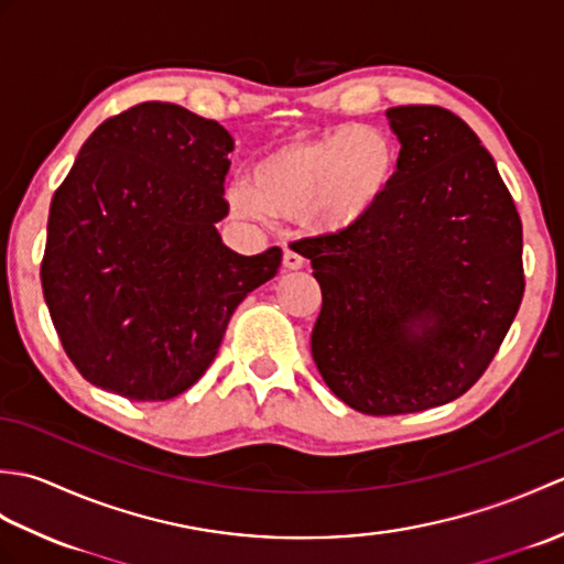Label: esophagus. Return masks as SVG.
Instances as JSON below:
<instances>
[{
  "mask_svg": "<svg viewBox=\"0 0 564 564\" xmlns=\"http://www.w3.org/2000/svg\"><path fill=\"white\" fill-rule=\"evenodd\" d=\"M305 267V259L297 254L295 249H285L283 251V269H289V271H297V269H303Z\"/></svg>",
  "mask_w": 564,
  "mask_h": 564,
  "instance_id": "34e87169",
  "label": "esophagus"
}]
</instances>
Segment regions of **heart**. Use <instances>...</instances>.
<instances>
[{"mask_svg": "<svg viewBox=\"0 0 564 564\" xmlns=\"http://www.w3.org/2000/svg\"><path fill=\"white\" fill-rule=\"evenodd\" d=\"M400 150L373 126H346L279 142L223 191L235 220L267 227L293 218L310 235H344L364 225L392 191Z\"/></svg>", "mask_w": 564, "mask_h": 564, "instance_id": "heart-1", "label": "heart"}]
</instances>
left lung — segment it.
Listing matches in <instances>:
<instances>
[{
	"label": "left lung",
	"instance_id": "8db88e82",
	"mask_svg": "<svg viewBox=\"0 0 564 564\" xmlns=\"http://www.w3.org/2000/svg\"><path fill=\"white\" fill-rule=\"evenodd\" d=\"M400 172L356 230L297 242L322 289L313 358L364 414H410L470 390L523 297L521 218L473 128L394 106Z\"/></svg>",
	"mask_w": 564,
	"mask_h": 564
}]
</instances>
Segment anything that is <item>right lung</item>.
<instances>
[{
  "label": "right lung",
  "instance_id": "right-lung-1",
  "mask_svg": "<svg viewBox=\"0 0 564 564\" xmlns=\"http://www.w3.org/2000/svg\"><path fill=\"white\" fill-rule=\"evenodd\" d=\"M235 142L215 121L148 101L84 142L47 215L45 305L91 386L172 400L206 373L237 305L271 281L281 249L223 245Z\"/></svg>",
  "mask_w": 564,
  "mask_h": 564
}]
</instances>
